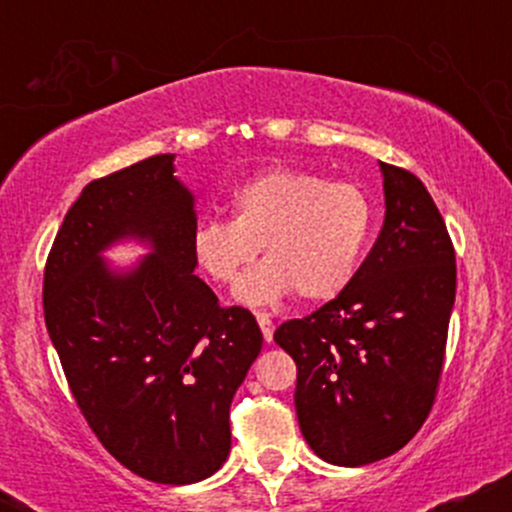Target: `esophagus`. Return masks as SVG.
<instances>
[{"instance_id":"34e87169","label":"esophagus","mask_w":512,"mask_h":512,"mask_svg":"<svg viewBox=\"0 0 512 512\" xmlns=\"http://www.w3.org/2000/svg\"><path fill=\"white\" fill-rule=\"evenodd\" d=\"M257 325H260V330H262V337H264V342H272V337H274V322L269 320V315H264V313H257Z\"/></svg>"}]
</instances>
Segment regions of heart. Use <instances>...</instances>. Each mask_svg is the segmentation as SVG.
Wrapping results in <instances>:
<instances>
[{
    "label": "heart",
    "instance_id": "obj_1",
    "mask_svg": "<svg viewBox=\"0 0 512 512\" xmlns=\"http://www.w3.org/2000/svg\"><path fill=\"white\" fill-rule=\"evenodd\" d=\"M373 226V202L354 182L279 166L233 190L231 221L199 223L192 255L216 284L236 286L262 247L265 262L240 282V303L274 305L291 293L325 303L356 276Z\"/></svg>",
    "mask_w": 512,
    "mask_h": 512
}]
</instances>
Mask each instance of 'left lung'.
<instances>
[{
  "instance_id": "left-lung-1",
  "label": "left lung",
  "mask_w": 512,
  "mask_h": 512,
  "mask_svg": "<svg viewBox=\"0 0 512 512\" xmlns=\"http://www.w3.org/2000/svg\"><path fill=\"white\" fill-rule=\"evenodd\" d=\"M383 231L351 284L274 342L296 361L305 443L339 467L378 462L431 411L455 305V250L416 175L380 161Z\"/></svg>"
}]
</instances>
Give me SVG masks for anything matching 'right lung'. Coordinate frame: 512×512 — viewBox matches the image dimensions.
I'll return each mask as SVG.
<instances>
[{"instance_id":"obj_1","label":"right lung","mask_w":512,"mask_h":512,"mask_svg":"<svg viewBox=\"0 0 512 512\" xmlns=\"http://www.w3.org/2000/svg\"><path fill=\"white\" fill-rule=\"evenodd\" d=\"M195 195L175 154L93 180L45 264L43 308L67 383L105 450L156 484H195L231 452V402L262 351L245 308H221L195 274ZM134 239L127 268L104 260Z\"/></svg>"}]
</instances>
